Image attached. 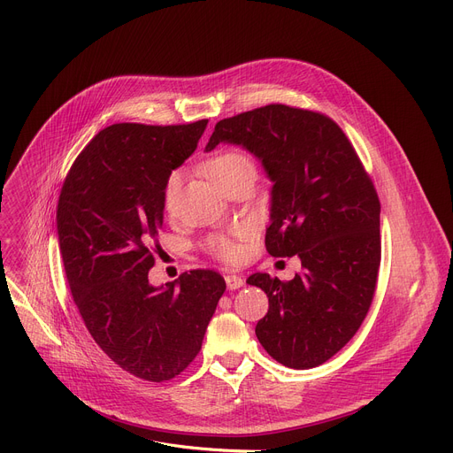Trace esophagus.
Returning <instances> with one entry per match:
<instances>
[{
  "label": "esophagus",
  "instance_id": "1",
  "mask_svg": "<svg viewBox=\"0 0 453 453\" xmlns=\"http://www.w3.org/2000/svg\"><path fill=\"white\" fill-rule=\"evenodd\" d=\"M226 284L229 290H239L241 287H244V277L229 273V275H226Z\"/></svg>",
  "mask_w": 453,
  "mask_h": 453
}]
</instances>
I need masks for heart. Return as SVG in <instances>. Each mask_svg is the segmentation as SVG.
I'll list each match as a JSON object with an SVG mask.
<instances>
[{
	"label": "heart",
	"mask_w": 453,
	"mask_h": 453,
	"mask_svg": "<svg viewBox=\"0 0 453 453\" xmlns=\"http://www.w3.org/2000/svg\"><path fill=\"white\" fill-rule=\"evenodd\" d=\"M203 171L212 181H217L220 187H224L226 183L236 178L253 176L255 166H253V161L244 152L224 150V152H219L217 156H212L203 165ZM180 183H181V174L178 171L171 173L169 178H166L163 185V203L166 209H173L176 205ZM239 234H242V231H239ZM209 250L219 258L226 260V263H234V260H239L242 255L241 244L234 239H231V236H224V234L212 236L209 241Z\"/></svg>",
	"instance_id": "b5f03b06"
}]
</instances>
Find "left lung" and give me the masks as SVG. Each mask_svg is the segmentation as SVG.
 I'll return each instance as SVG.
<instances>
[{
    "label": "left lung",
    "instance_id": "8db88e82",
    "mask_svg": "<svg viewBox=\"0 0 453 453\" xmlns=\"http://www.w3.org/2000/svg\"><path fill=\"white\" fill-rule=\"evenodd\" d=\"M220 142L251 152L273 183L266 250L301 260L292 280L253 273L268 314L255 334L279 364L312 369L330 360L364 323L380 268V200L343 130L330 117L268 104L222 119Z\"/></svg>",
    "mask_w": 453,
    "mask_h": 453
}]
</instances>
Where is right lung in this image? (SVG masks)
Instances as JSON below:
<instances>
[{
    "label": "right lung",
    "instance_id": "obj_1",
    "mask_svg": "<svg viewBox=\"0 0 453 453\" xmlns=\"http://www.w3.org/2000/svg\"><path fill=\"white\" fill-rule=\"evenodd\" d=\"M207 119L190 125H111L71 166L57 231L71 296L104 354L127 372L165 382L196 358L226 290L212 270L152 287L163 185L193 154Z\"/></svg>",
    "mask_w": 453,
    "mask_h": 453
}]
</instances>
